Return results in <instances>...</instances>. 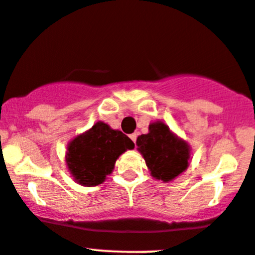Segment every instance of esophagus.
I'll return each mask as SVG.
<instances>
[{
	"label": "esophagus",
	"mask_w": 255,
	"mask_h": 255,
	"mask_svg": "<svg viewBox=\"0 0 255 255\" xmlns=\"http://www.w3.org/2000/svg\"><path fill=\"white\" fill-rule=\"evenodd\" d=\"M129 138L132 139V140L134 141V143L136 141V134H135V133H133V134H130V135H129Z\"/></svg>",
	"instance_id": "obj_1"
}]
</instances>
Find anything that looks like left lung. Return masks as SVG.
Here are the masks:
<instances>
[{"label": "left lung", "instance_id": "1", "mask_svg": "<svg viewBox=\"0 0 255 255\" xmlns=\"http://www.w3.org/2000/svg\"><path fill=\"white\" fill-rule=\"evenodd\" d=\"M138 151L143 155L151 176L163 182L175 179L187 170L191 149L161 121L149 125V133L136 138Z\"/></svg>", "mask_w": 255, "mask_h": 255}]
</instances>
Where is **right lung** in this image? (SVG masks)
Here are the masks:
<instances>
[{
  "label": "right lung",
  "mask_w": 255,
  "mask_h": 255,
  "mask_svg": "<svg viewBox=\"0 0 255 255\" xmlns=\"http://www.w3.org/2000/svg\"><path fill=\"white\" fill-rule=\"evenodd\" d=\"M133 148L134 143L127 135L99 121L89 130L69 141L66 163L80 186H98L114 171L120 155Z\"/></svg>",
  "instance_id": "1"
}]
</instances>
